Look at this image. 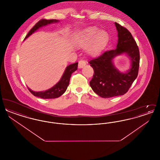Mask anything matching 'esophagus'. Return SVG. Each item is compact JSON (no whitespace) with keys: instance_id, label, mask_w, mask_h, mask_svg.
Segmentation results:
<instances>
[{"instance_id":"34e87169","label":"esophagus","mask_w":160,"mask_h":160,"mask_svg":"<svg viewBox=\"0 0 160 160\" xmlns=\"http://www.w3.org/2000/svg\"><path fill=\"white\" fill-rule=\"evenodd\" d=\"M86 65V63L83 60H80L78 62V68H83Z\"/></svg>"}]
</instances>
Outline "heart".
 <instances>
[{"label": "heart", "instance_id": "heart-1", "mask_svg": "<svg viewBox=\"0 0 160 160\" xmlns=\"http://www.w3.org/2000/svg\"><path fill=\"white\" fill-rule=\"evenodd\" d=\"M110 35L105 30L89 26L78 31L73 38V43L78 47H85L86 53L98 56L106 49L110 42Z\"/></svg>", "mask_w": 160, "mask_h": 160}]
</instances>
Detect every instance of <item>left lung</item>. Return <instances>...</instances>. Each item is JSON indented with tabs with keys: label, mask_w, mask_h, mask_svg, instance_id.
<instances>
[{
	"label": "left lung",
	"mask_w": 160,
	"mask_h": 160,
	"mask_svg": "<svg viewBox=\"0 0 160 160\" xmlns=\"http://www.w3.org/2000/svg\"><path fill=\"white\" fill-rule=\"evenodd\" d=\"M114 24L118 37L116 48L89 62L94 70L90 86L102 98H112L126 93L137 78L139 68L140 54L136 41L128 30L118 23ZM123 54L128 56L130 61V68L125 72L117 69L113 62L116 56Z\"/></svg>",
	"instance_id": "left-lung-1"
}]
</instances>
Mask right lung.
I'll return each instance as SVG.
<instances>
[{
    "label": "right lung",
    "instance_id": "obj_1",
    "mask_svg": "<svg viewBox=\"0 0 160 160\" xmlns=\"http://www.w3.org/2000/svg\"><path fill=\"white\" fill-rule=\"evenodd\" d=\"M59 22V21L58 20H41L32 28L31 31L29 32L24 39L28 38L32 33H33L35 32L38 30L39 28H41L44 26H47L48 24H50L52 23H58ZM77 67L78 62L68 65L65 69L60 80L52 88L46 90L45 91H33L29 88L28 89L29 91L31 92L34 96L41 98L42 99H53L58 98L61 97V95H63L64 92L66 91L69 83V80L71 74L76 71Z\"/></svg>",
    "mask_w": 160,
    "mask_h": 160
}]
</instances>
